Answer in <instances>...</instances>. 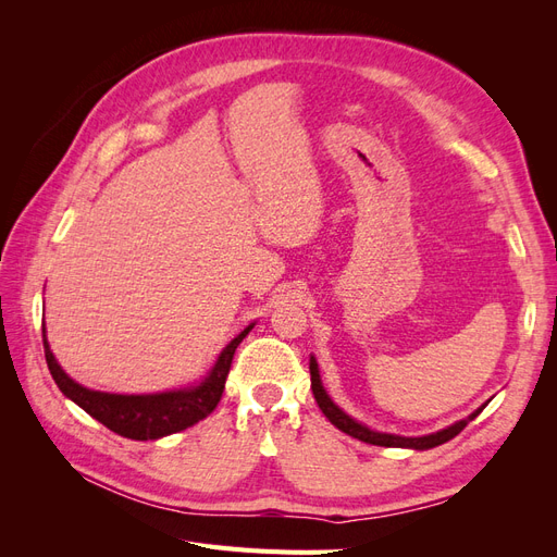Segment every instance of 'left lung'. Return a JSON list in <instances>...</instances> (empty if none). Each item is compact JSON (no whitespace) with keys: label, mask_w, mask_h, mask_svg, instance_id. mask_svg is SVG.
<instances>
[{"label":"left lung","mask_w":557,"mask_h":557,"mask_svg":"<svg viewBox=\"0 0 557 557\" xmlns=\"http://www.w3.org/2000/svg\"><path fill=\"white\" fill-rule=\"evenodd\" d=\"M309 369H311V391H313V397H315V401H318L320 411L325 413V418L330 420V423H332L334 428H339L342 432H346L348 436H352V440H360V442H364V444H374V446H387V448H416V450L434 448V446H440V444L450 442L453 436H458V434L469 425V420H474V418L483 411V407H485V404H483V407H481L479 411H474V413H471L469 418L460 420V423H455V425H450V428H446V430H442V432H434V434H428V436H397V434H383V432H374V430H369V428H364V425L356 423V420H352L350 416H346L339 407H336V404L327 397L323 383H320L318 364H315V360H313V358H311Z\"/></svg>","instance_id":"8db88e82"}]
</instances>
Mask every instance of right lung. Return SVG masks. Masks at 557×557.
I'll return each mask as SVG.
<instances>
[{
	"label": "right lung",
	"mask_w": 557,
	"mask_h": 557,
	"mask_svg": "<svg viewBox=\"0 0 557 557\" xmlns=\"http://www.w3.org/2000/svg\"><path fill=\"white\" fill-rule=\"evenodd\" d=\"M250 327H246L239 336H234L225 346L221 358L213 364L211 374L199 385L188 387V391L160 395H109L88 391V387L78 385L62 372V367L55 362L53 352L48 348L46 332L44 352L50 376H53L60 391L72 401H76L83 411L90 413L95 420H99V423L107 425L115 434L127 436V440L148 442L190 428L218 407V401H221L225 391V379L230 374L234 350L244 342V336L250 332Z\"/></svg>",
	"instance_id": "1"
}]
</instances>
